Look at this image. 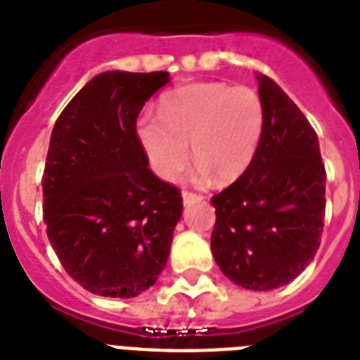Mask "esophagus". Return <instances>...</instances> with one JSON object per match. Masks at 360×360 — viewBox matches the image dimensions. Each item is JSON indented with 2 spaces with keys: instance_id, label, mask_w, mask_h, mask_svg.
<instances>
[{
  "instance_id": "obj_1",
  "label": "esophagus",
  "mask_w": 360,
  "mask_h": 360,
  "mask_svg": "<svg viewBox=\"0 0 360 360\" xmlns=\"http://www.w3.org/2000/svg\"><path fill=\"white\" fill-rule=\"evenodd\" d=\"M203 196L202 194H194V192H183V203L185 205H191V203L202 202Z\"/></svg>"
}]
</instances>
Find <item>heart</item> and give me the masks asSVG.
Returning a JSON list of instances; mask_svg holds the SVG:
<instances>
[{
    "label": "heart",
    "mask_w": 360,
    "mask_h": 360,
    "mask_svg": "<svg viewBox=\"0 0 360 360\" xmlns=\"http://www.w3.org/2000/svg\"><path fill=\"white\" fill-rule=\"evenodd\" d=\"M267 124L262 95L224 82H192L168 91L158 103V117L136 120L141 151L155 174L175 179L185 168L188 143L198 160L192 177L211 175L219 185L233 183L250 168Z\"/></svg>",
    "instance_id": "b5f03b06"
}]
</instances>
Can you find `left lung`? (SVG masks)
Listing matches in <instances>:
<instances>
[{"label": "left lung", "instance_id": "1", "mask_svg": "<svg viewBox=\"0 0 360 360\" xmlns=\"http://www.w3.org/2000/svg\"><path fill=\"white\" fill-rule=\"evenodd\" d=\"M256 80L267 124L250 168L211 200V250L233 284L267 291L290 284L316 256L327 175L304 114L269 76Z\"/></svg>", "mask_w": 360, "mask_h": 360}]
</instances>
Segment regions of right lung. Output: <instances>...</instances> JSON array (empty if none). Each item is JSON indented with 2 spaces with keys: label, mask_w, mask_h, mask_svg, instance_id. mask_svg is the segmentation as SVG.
<instances>
[{
  "label": "right lung",
  "mask_w": 360,
  "mask_h": 360,
  "mask_svg": "<svg viewBox=\"0 0 360 360\" xmlns=\"http://www.w3.org/2000/svg\"><path fill=\"white\" fill-rule=\"evenodd\" d=\"M169 72L93 76L53 124L42 175L44 222L59 262L84 290L130 299L168 262L183 198L149 169L138 114Z\"/></svg>",
  "instance_id": "add662e5"
}]
</instances>
